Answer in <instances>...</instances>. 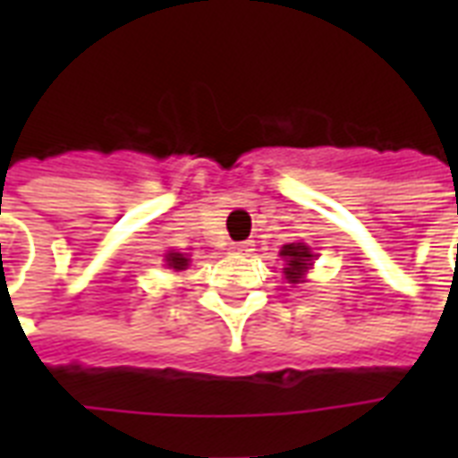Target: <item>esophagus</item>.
I'll return each mask as SVG.
<instances>
[{"label":"esophagus","instance_id":"esophagus-1","mask_svg":"<svg viewBox=\"0 0 458 458\" xmlns=\"http://www.w3.org/2000/svg\"><path fill=\"white\" fill-rule=\"evenodd\" d=\"M230 250L235 251V254H250L251 242H233L230 244Z\"/></svg>","mask_w":458,"mask_h":458}]
</instances>
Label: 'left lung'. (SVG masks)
I'll return each instance as SVG.
<instances>
[{"label": "left lung", "mask_w": 458, "mask_h": 458, "mask_svg": "<svg viewBox=\"0 0 458 458\" xmlns=\"http://www.w3.org/2000/svg\"><path fill=\"white\" fill-rule=\"evenodd\" d=\"M280 257L285 259V268H283V273H285L287 283H293V285L304 283L306 271L313 266L311 250H309L304 242H293L285 244V247L280 250Z\"/></svg>", "instance_id": "obj_1"}]
</instances>
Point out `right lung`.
I'll use <instances>...</instances> for the list:
<instances>
[{"label": "right lung", "instance_id": "right-lung-1", "mask_svg": "<svg viewBox=\"0 0 458 458\" xmlns=\"http://www.w3.org/2000/svg\"><path fill=\"white\" fill-rule=\"evenodd\" d=\"M165 266L173 268V271H185L190 266V259H187V254H180V251H168L165 254Z\"/></svg>", "mask_w": 458, "mask_h": 458}]
</instances>
